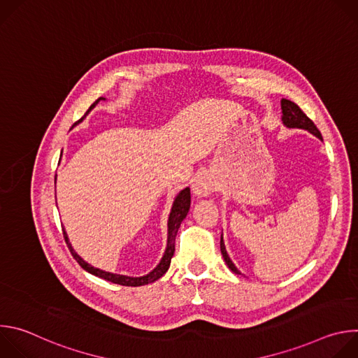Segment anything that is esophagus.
<instances>
[{"mask_svg":"<svg viewBox=\"0 0 358 358\" xmlns=\"http://www.w3.org/2000/svg\"><path fill=\"white\" fill-rule=\"evenodd\" d=\"M217 189V182L210 174L199 176L192 184V192L196 196H207Z\"/></svg>","mask_w":358,"mask_h":358,"instance_id":"esophagus-1","label":"esophagus"}]
</instances>
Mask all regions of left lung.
<instances>
[{
  "mask_svg": "<svg viewBox=\"0 0 358 358\" xmlns=\"http://www.w3.org/2000/svg\"><path fill=\"white\" fill-rule=\"evenodd\" d=\"M282 112H283V123L287 126V127H297V129H304V130H309L312 134H315L316 137H319L320 140L322 138V134L319 131V129L316 127V124L306 116V113L296 105L293 103V101L287 100V99H282ZM221 252H222V257L228 265V268L234 272V273H241L236 266L232 264V261L229 259L228 253L225 250V245H224V241H222V236H221Z\"/></svg>",
  "mask_w": 358,
  "mask_h": 358,
  "instance_id": "1",
  "label": "left lung"
}]
</instances>
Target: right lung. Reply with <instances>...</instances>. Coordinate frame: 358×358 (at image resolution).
I'll return each instance as SVG.
<instances>
[{
  "label": "right lung",
  "mask_w": 358,
  "mask_h": 358,
  "mask_svg": "<svg viewBox=\"0 0 358 358\" xmlns=\"http://www.w3.org/2000/svg\"><path fill=\"white\" fill-rule=\"evenodd\" d=\"M100 99H101V97H100ZM100 99H97V100L94 101V103L90 106L89 110H92V109L94 108V105L97 103V101H99ZM89 110H87V112H89ZM82 119H83V117H82ZM82 119L78 120L75 124H78L79 122H82ZM75 124H73V126H75ZM189 202H191L189 188H185V189H182V191L177 195V198H176V201H174L173 210H171V214H170V218H169V241H167V249H166L164 257H163L162 262L157 265V268H156L155 271L150 272V273L145 275V276H141V278H130V276L115 275V273H109V272L100 271V269H96V268L90 266L89 264H86V262L79 257V255L73 250V248L71 246V243H69V241H68V235H66V232H65L64 228H62V231H64V238H65V242H66V245H68V248H69V250H71V253H72V257L75 258V261H76L85 271H87L89 273H92V275H94V276H99V278L105 279V280H108V282L117 283V285H123V286H143V285H148V283H151V282H155V280L160 279V278L169 271L170 264H171V258H173L174 250H176V236H177V232H178V228H180V225H181L182 220H184V218L187 217V214H188Z\"/></svg>",
  "instance_id": "add662e5"
}]
</instances>
